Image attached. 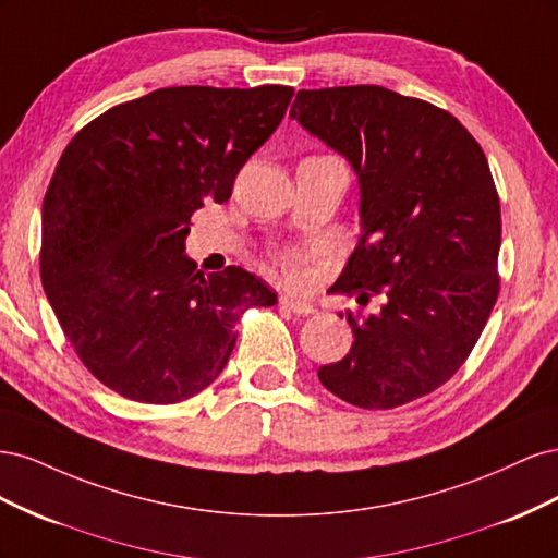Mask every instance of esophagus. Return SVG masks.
I'll list each match as a JSON object with an SVG mask.
<instances>
[{
  "label": "esophagus",
  "instance_id": "1",
  "mask_svg": "<svg viewBox=\"0 0 558 558\" xmlns=\"http://www.w3.org/2000/svg\"><path fill=\"white\" fill-rule=\"evenodd\" d=\"M281 307L283 310H289V312H293V314H298V316H310V314H314L316 310H314V305L310 300H302V298H298V295H281Z\"/></svg>",
  "mask_w": 558,
  "mask_h": 558
}]
</instances>
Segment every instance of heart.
Returning a JSON list of instances; mask_svg holds the SVG:
<instances>
[{"mask_svg":"<svg viewBox=\"0 0 558 558\" xmlns=\"http://www.w3.org/2000/svg\"><path fill=\"white\" fill-rule=\"evenodd\" d=\"M279 263H281V269L286 272V277L293 279V281H300V277H302V256L298 251L283 253Z\"/></svg>","mask_w":558,"mask_h":558,"instance_id":"heart-1","label":"heart"}]
</instances>
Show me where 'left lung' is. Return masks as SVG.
<instances>
[{
  "label": "left lung",
  "instance_id": "obj_1",
  "mask_svg": "<svg viewBox=\"0 0 558 558\" xmlns=\"http://www.w3.org/2000/svg\"><path fill=\"white\" fill-rule=\"evenodd\" d=\"M291 118L342 154L361 185V240L330 293L386 298L365 318L347 312L353 344L318 379L356 408L393 410L453 377L496 305L492 170L459 118L381 86L298 90Z\"/></svg>",
  "mask_w": 558,
  "mask_h": 558
}]
</instances>
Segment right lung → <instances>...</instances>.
Listing matches in <instances>:
<instances>
[{
	"label": "right lung",
	"mask_w": 558,
	"mask_h": 558,
	"mask_svg": "<svg viewBox=\"0 0 558 558\" xmlns=\"http://www.w3.org/2000/svg\"><path fill=\"white\" fill-rule=\"evenodd\" d=\"M291 97V86L160 88L66 144L41 207V283L111 391L148 404L197 396L223 373L240 314L277 305L256 275H205L183 251L193 211L230 199Z\"/></svg>",
	"instance_id": "obj_1"
}]
</instances>
